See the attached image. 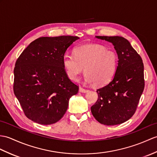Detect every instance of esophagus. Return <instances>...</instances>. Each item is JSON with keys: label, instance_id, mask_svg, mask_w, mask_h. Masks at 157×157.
I'll return each instance as SVG.
<instances>
[{"label": "esophagus", "instance_id": "esophagus-1", "mask_svg": "<svg viewBox=\"0 0 157 157\" xmlns=\"http://www.w3.org/2000/svg\"><path fill=\"white\" fill-rule=\"evenodd\" d=\"M79 92H82V93H86L88 92V90L85 89V88H83V87H79Z\"/></svg>", "mask_w": 157, "mask_h": 157}]
</instances>
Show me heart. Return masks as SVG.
Masks as SVG:
<instances>
[{
    "instance_id": "obj_1",
    "label": "heart",
    "mask_w": 157,
    "mask_h": 157,
    "mask_svg": "<svg viewBox=\"0 0 157 157\" xmlns=\"http://www.w3.org/2000/svg\"><path fill=\"white\" fill-rule=\"evenodd\" d=\"M72 55L65 54L62 64L67 78L76 81L84 67V80L87 83L101 86L107 84L117 70L118 57L115 51L106 49L98 44L75 47Z\"/></svg>"
}]
</instances>
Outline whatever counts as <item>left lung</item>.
<instances>
[{
	"label": "left lung",
	"instance_id": "1",
	"mask_svg": "<svg viewBox=\"0 0 157 157\" xmlns=\"http://www.w3.org/2000/svg\"><path fill=\"white\" fill-rule=\"evenodd\" d=\"M111 43L118 54L117 70L112 81L98 89V99L91 107L94 117L107 126L120 124L135 113L144 88V64L128 40L119 36H96Z\"/></svg>",
	"mask_w": 157,
	"mask_h": 157
}]
</instances>
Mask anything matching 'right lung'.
I'll use <instances>...</instances> for the list:
<instances>
[{
    "instance_id": "add662e5",
    "label": "right lung",
    "mask_w": 157,
    "mask_h": 157,
    "mask_svg": "<svg viewBox=\"0 0 157 157\" xmlns=\"http://www.w3.org/2000/svg\"><path fill=\"white\" fill-rule=\"evenodd\" d=\"M76 36L42 37L31 42L14 69V94L27 117L40 124L56 123L66 112L79 87L67 78L62 59Z\"/></svg>"
}]
</instances>
